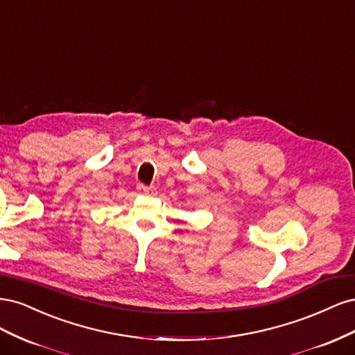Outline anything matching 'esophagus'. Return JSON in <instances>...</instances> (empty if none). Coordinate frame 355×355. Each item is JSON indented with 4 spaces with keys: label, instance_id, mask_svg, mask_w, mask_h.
Masks as SVG:
<instances>
[{
    "label": "esophagus",
    "instance_id": "1",
    "mask_svg": "<svg viewBox=\"0 0 355 355\" xmlns=\"http://www.w3.org/2000/svg\"><path fill=\"white\" fill-rule=\"evenodd\" d=\"M137 189L145 196H155L157 194V189L154 187H148V185H144V184H139Z\"/></svg>",
    "mask_w": 355,
    "mask_h": 355
}]
</instances>
